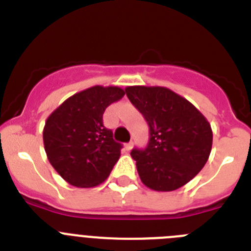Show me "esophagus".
I'll list each match as a JSON object with an SVG mask.
<instances>
[{
  "label": "esophagus",
  "instance_id": "1",
  "mask_svg": "<svg viewBox=\"0 0 251 251\" xmlns=\"http://www.w3.org/2000/svg\"><path fill=\"white\" fill-rule=\"evenodd\" d=\"M132 147H133V142H129V143H127V145H126V150L127 151L132 150Z\"/></svg>",
  "mask_w": 251,
  "mask_h": 251
}]
</instances>
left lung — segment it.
I'll return each mask as SVG.
<instances>
[{
	"label": "left lung",
	"mask_w": 251,
	"mask_h": 251,
	"mask_svg": "<svg viewBox=\"0 0 251 251\" xmlns=\"http://www.w3.org/2000/svg\"><path fill=\"white\" fill-rule=\"evenodd\" d=\"M126 93L150 127L147 147L130 152L141 181L154 191L182 187L207 162L210 123L187 99L163 86H127Z\"/></svg>",
	"instance_id": "1"
}]
</instances>
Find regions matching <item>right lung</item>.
Wrapping results in <instances>:
<instances>
[{"mask_svg":"<svg viewBox=\"0 0 251 251\" xmlns=\"http://www.w3.org/2000/svg\"><path fill=\"white\" fill-rule=\"evenodd\" d=\"M123 95L118 86H92L66 99L46 119L43 137L48 159L70 185L94 187L118 162L123 146L104 127L103 114Z\"/></svg>","mask_w":251,"mask_h":251,"instance_id":"right-lung-1","label":"right lung"}]
</instances>
